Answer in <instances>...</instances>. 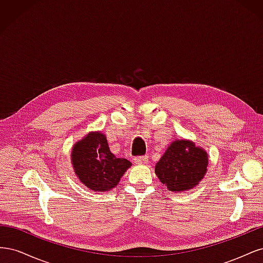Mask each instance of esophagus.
<instances>
[{
    "instance_id": "34e87169",
    "label": "esophagus",
    "mask_w": 263,
    "mask_h": 263,
    "mask_svg": "<svg viewBox=\"0 0 263 263\" xmlns=\"http://www.w3.org/2000/svg\"><path fill=\"white\" fill-rule=\"evenodd\" d=\"M134 162L136 164H147L148 163V157L147 156L136 157L134 159Z\"/></svg>"
}]
</instances>
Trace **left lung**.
I'll use <instances>...</instances> for the list:
<instances>
[{"label":"left lung","instance_id":"obj_1","mask_svg":"<svg viewBox=\"0 0 263 263\" xmlns=\"http://www.w3.org/2000/svg\"><path fill=\"white\" fill-rule=\"evenodd\" d=\"M209 155L189 139H174L155 166V172L169 191L192 190L208 171Z\"/></svg>","mask_w":263,"mask_h":263}]
</instances>
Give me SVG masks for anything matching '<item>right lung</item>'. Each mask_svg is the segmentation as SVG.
<instances>
[{"mask_svg": "<svg viewBox=\"0 0 263 263\" xmlns=\"http://www.w3.org/2000/svg\"><path fill=\"white\" fill-rule=\"evenodd\" d=\"M71 163L77 178L94 192L116 187L132 162L116 158L109 150L107 138L102 132H90L78 140L71 151Z\"/></svg>", "mask_w": 263, "mask_h": 263, "instance_id": "obj_1", "label": "right lung"}]
</instances>
